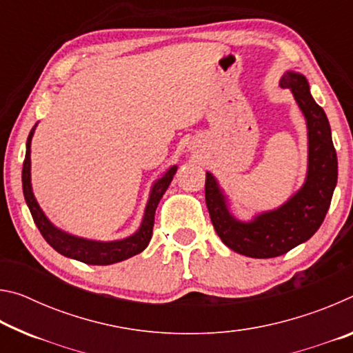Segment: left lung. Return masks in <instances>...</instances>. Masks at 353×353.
I'll list each match as a JSON object with an SVG mask.
<instances>
[{"label": "left lung", "instance_id": "obj_1", "mask_svg": "<svg viewBox=\"0 0 353 353\" xmlns=\"http://www.w3.org/2000/svg\"><path fill=\"white\" fill-rule=\"evenodd\" d=\"M280 87L290 88L307 123L308 163L302 187L274 210L238 219L229 198L210 171L205 174V202L218 236L227 248L250 259L283 255L310 240L324 221L338 182V159L330 124L324 109L316 104L307 77L286 71Z\"/></svg>", "mask_w": 353, "mask_h": 353}]
</instances>
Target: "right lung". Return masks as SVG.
<instances>
[{
  "label": "right lung",
  "instance_id": "add662e5",
  "mask_svg": "<svg viewBox=\"0 0 353 353\" xmlns=\"http://www.w3.org/2000/svg\"><path fill=\"white\" fill-rule=\"evenodd\" d=\"M35 128H37V124H35L31 132H29L26 141V157L25 163H23L21 181L23 194H25V201L29 207V212H31L34 223L39 227L40 234L43 235L46 243L63 256L87 263V265L99 266L113 265V263L128 260L130 256L143 252V250L148 248V244L151 241L152 236L155 208H157L160 199H162V196L165 194V191L168 190L172 177H174L177 171V165H172L171 168L166 170L162 177H159L157 181L152 183L145 207V213H143L141 224L139 229H137L135 234L126 238H121V240L113 241L88 240V238L71 235L68 232L56 227L50 219H48L45 212L40 208L37 199H35L31 183V141L35 132Z\"/></svg>",
  "mask_w": 353,
  "mask_h": 353
}]
</instances>
